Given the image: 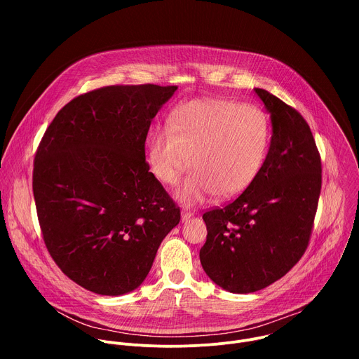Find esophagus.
Returning <instances> with one entry per match:
<instances>
[{
  "label": "esophagus",
  "instance_id": "obj_1",
  "mask_svg": "<svg viewBox=\"0 0 359 359\" xmlns=\"http://www.w3.org/2000/svg\"><path fill=\"white\" fill-rule=\"evenodd\" d=\"M191 213L187 212V210H182V222H187L189 219H191Z\"/></svg>",
  "mask_w": 359,
  "mask_h": 359
}]
</instances>
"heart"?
<instances>
[{"label":"heart","mask_w":359,"mask_h":359,"mask_svg":"<svg viewBox=\"0 0 359 359\" xmlns=\"http://www.w3.org/2000/svg\"><path fill=\"white\" fill-rule=\"evenodd\" d=\"M270 139V121L260 108L229 99H197L170 114L168 129L150 135L146 162L161 183L173 184L189 158L191 170L176 190L184 204L213 193L231 198L259 176Z\"/></svg>","instance_id":"1"}]
</instances>
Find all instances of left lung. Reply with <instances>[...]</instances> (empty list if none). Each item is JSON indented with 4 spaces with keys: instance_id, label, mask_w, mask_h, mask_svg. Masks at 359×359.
<instances>
[{
    "instance_id": "left-lung-1",
    "label": "left lung",
    "mask_w": 359,
    "mask_h": 359,
    "mask_svg": "<svg viewBox=\"0 0 359 359\" xmlns=\"http://www.w3.org/2000/svg\"><path fill=\"white\" fill-rule=\"evenodd\" d=\"M273 136L254 182L224 208L203 215L208 238L200 263L222 288L247 294L284 277L309 247L321 193V156L298 111L255 88Z\"/></svg>"
}]
</instances>
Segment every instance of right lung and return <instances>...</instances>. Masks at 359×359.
<instances>
[{
    "instance_id": "right-lung-1",
    "label": "right lung",
    "mask_w": 359,
    "mask_h": 359,
    "mask_svg": "<svg viewBox=\"0 0 359 359\" xmlns=\"http://www.w3.org/2000/svg\"><path fill=\"white\" fill-rule=\"evenodd\" d=\"M177 86L112 85L74 97L46 128L32 190L62 273L100 295L137 288L180 209L149 172L144 142Z\"/></svg>"
}]
</instances>
